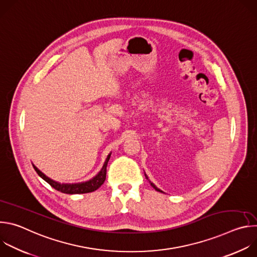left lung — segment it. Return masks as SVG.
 <instances>
[{
  "mask_svg": "<svg viewBox=\"0 0 257 257\" xmlns=\"http://www.w3.org/2000/svg\"><path fill=\"white\" fill-rule=\"evenodd\" d=\"M144 175H145V178H146V179H148V180H149V177H148V176H146V174H144ZM150 183H151V185H152V186H153V187H154V188H155V189H156V190H157V191H160V192H163V191H162V190H160V189H159V188H158V187H157V186H156V185H155V184H154V183H152V182H151V181H150Z\"/></svg>",
  "mask_w": 257,
  "mask_h": 257,
  "instance_id": "obj_1",
  "label": "left lung"
}]
</instances>
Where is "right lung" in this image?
Returning <instances> with one entry per match:
<instances>
[{"label": "right lung", "instance_id": "right-lung-1", "mask_svg": "<svg viewBox=\"0 0 257 257\" xmlns=\"http://www.w3.org/2000/svg\"><path fill=\"white\" fill-rule=\"evenodd\" d=\"M109 157H111V154L107 156V158L105 159V162L101 168V170L98 172V174L96 176H94L92 179L86 181V182H81V183H74V184H65V183H59L56 182L52 179H50L49 177H47L44 173H42L38 168L35 166H33L35 172L39 174V176L41 178H43L46 182H48L49 184L55 188L56 190L62 192V193H66V194H81V193H88V192H92L96 189H98L105 180V176H106V166H107V162L109 160Z\"/></svg>", "mask_w": 257, "mask_h": 257}]
</instances>
